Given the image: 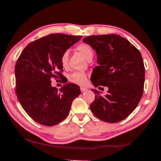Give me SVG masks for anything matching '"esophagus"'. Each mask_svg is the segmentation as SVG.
Wrapping results in <instances>:
<instances>
[{
	"label": "esophagus",
	"instance_id": "34e87169",
	"mask_svg": "<svg viewBox=\"0 0 161 161\" xmlns=\"http://www.w3.org/2000/svg\"><path fill=\"white\" fill-rule=\"evenodd\" d=\"M80 90H81V92H86L88 90V89L86 87H85V86H81Z\"/></svg>",
	"mask_w": 161,
	"mask_h": 161
}]
</instances>
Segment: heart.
<instances>
[{"label": "heart", "mask_w": 161, "mask_h": 161, "mask_svg": "<svg viewBox=\"0 0 161 161\" xmlns=\"http://www.w3.org/2000/svg\"><path fill=\"white\" fill-rule=\"evenodd\" d=\"M76 50L80 52L86 60H88L90 58H92L93 57L94 52L92 48L86 44H79L76 47ZM69 57V55L68 51H65L61 56V64H62L64 67H67L68 66ZM69 80L71 82L74 84L82 85L84 84H85L86 81V75L83 71H75V72L71 74L69 76Z\"/></svg>", "instance_id": "heart-1"}]
</instances>
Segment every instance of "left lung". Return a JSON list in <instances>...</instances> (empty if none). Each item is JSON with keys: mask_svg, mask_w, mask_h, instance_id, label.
Segmentation results:
<instances>
[{"mask_svg": "<svg viewBox=\"0 0 161 161\" xmlns=\"http://www.w3.org/2000/svg\"><path fill=\"white\" fill-rule=\"evenodd\" d=\"M83 42L95 51L97 63L91 81L108 94H97L90 104L92 113L101 120L115 123L125 119L138 104L143 94L145 67L141 53L127 39L116 34L86 37Z\"/></svg>", "mask_w": 161, "mask_h": 161, "instance_id": "obj_1", "label": "left lung"}]
</instances>
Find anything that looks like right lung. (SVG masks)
Segmentation results:
<instances>
[{"label": "right lung", "mask_w": 161, "mask_h": 161, "mask_svg": "<svg viewBox=\"0 0 161 161\" xmlns=\"http://www.w3.org/2000/svg\"><path fill=\"white\" fill-rule=\"evenodd\" d=\"M81 37L46 36L28 44L18 58L15 66L18 99L25 113L38 123L52 126L63 121L73 100L80 94V86L75 84H66L58 91L51 80L62 77L61 56Z\"/></svg>", "instance_id": "right-lung-1"}]
</instances>
